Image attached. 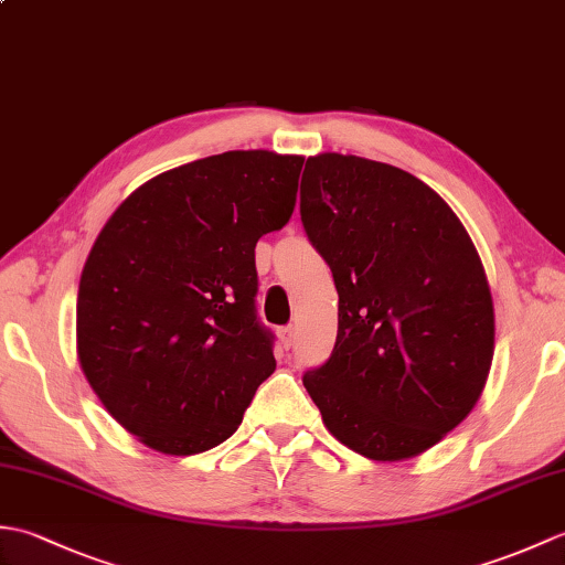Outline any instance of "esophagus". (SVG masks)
Masks as SVG:
<instances>
[{
	"label": "esophagus",
	"instance_id": "obj_1",
	"mask_svg": "<svg viewBox=\"0 0 565 565\" xmlns=\"http://www.w3.org/2000/svg\"><path fill=\"white\" fill-rule=\"evenodd\" d=\"M279 344H281V350H291V344H294V328H284V330L279 332Z\"/></svg>",
	"mask_w": 565,
	"mask_h": 565
}]
</instances>
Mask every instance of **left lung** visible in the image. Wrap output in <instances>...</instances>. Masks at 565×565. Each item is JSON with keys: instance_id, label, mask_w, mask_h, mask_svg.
<instances>
[{"instance_id": "obj_1", "label": "left lung", "mask_w": 565, "mask_h": 565, "mask_svg": "<svg viewBox=\"0 0 565 565\" xmlns=\"http://www.w3.org/2000/svg\"><path fill=\"white\" fill-rule=\"evenodd\" d=\"M301 221L330 264L338 342L303 386L344 447L405 461L473 411L495 350L493 296L463 223L411 172L320 152Z\"/></svg>"}]
</instances>
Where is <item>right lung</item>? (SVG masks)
Instances as JSON below:
<instances>
[{"instance_id":"add662e5","label":"right lung","mask_w":565,"mask_h":565,"mask_svg":"<svg viewBox=\"0 0 565 565\" xmlns=\"http://www.w3.org/2000/svg\"><path fill=\"white\" fill-rule=\"evenodd\" d=\"M301 154L231 150L138 186L102 227L77 294V359L118 425L191 456L243 423L276 369L255 245L289 223Z\"/></svg>"}]
</instances>
